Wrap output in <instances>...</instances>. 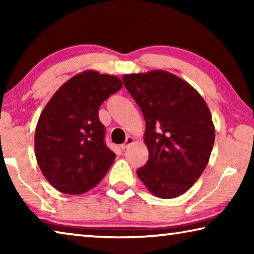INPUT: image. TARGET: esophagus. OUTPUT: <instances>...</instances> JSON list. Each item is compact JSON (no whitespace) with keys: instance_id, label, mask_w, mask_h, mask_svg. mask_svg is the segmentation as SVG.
<instances>
[{"instance_id":"obj_1","label":"esophagus","mask_w":254,"mask_h":254,"mask_svg":"<svg viewBox=\"0 0 254 254\" xmlns=\"http://www.w3.org/2000/svg\"><path fill=\"white\" fill-rule=\"evenodd\" d=\"M132 143H133V137L132 136H127V140H126V142H124L123 144H121V149L122 150H126L128 147V145L132 144Z\"/></svg>"}]
</instances>
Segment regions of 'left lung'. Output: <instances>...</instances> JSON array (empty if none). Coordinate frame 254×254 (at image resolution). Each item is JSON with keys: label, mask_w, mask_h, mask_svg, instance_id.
Wrapping results in <instances>:
<instances>
[{"label": "left lung", "mask_w": 254, "mask_h": 254, "mask_svg": "<svg viewBox=\"0 0 254 254\" xmlns=\"http://www.w3.org/2000/svg\"><path fill=\"white\" fill-rule=\"evenodd\" d=\"M122 79L145 121L149 159L137 177L160 198L183 195L203 174L212 152L215 128L208 106L192 86L168 71Z\"/></svg>", "instance_id": "1"}]
</instances>
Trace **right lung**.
Returning <instances> with one entry per match:
<instances>
[{
	"label": "right lung",
	"instance_id": "right-lung-1",
	"mask_svg": "<svg viewBox=\"0 0 254 254\" xmlns=\"http://www.w3.org/2000/svg\"><path fill=\"white\" fill-rule=\"evenodd\" d=\"M121 87L117 76L86 70L60 86L42 111L34 152L42 175L60 192L84 194L109 171L117 156L105 144L98 109Z\"/></svg>",
	"mask_w": 254,
	"mask_h": 254
}]
</instances>
